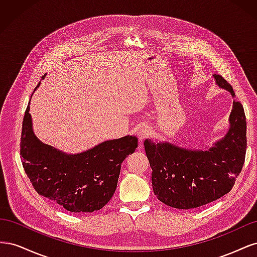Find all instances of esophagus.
I'll use <instances>...</instances> for the list:
<instances>
[{
  "label": "esophagus",
  "mask_w": 257,
  "mask_h": 257,
  "mask_svg": "<svg viewBox=\"0 0 257 257\" xmlns=\"http://www.w3.org/2000/svg\"><path fill=\"white\" fill-rule=\"evenodd\" d=\"M150 133H151V130L149 128V126H147V125L141 126V127H139V128L137 130V132H136V134H137V136H138V139H139V141H141V142L145 141V139L150 135Z\"/></svg>",
  "instance_id": "obj_1"
}]
</instances>
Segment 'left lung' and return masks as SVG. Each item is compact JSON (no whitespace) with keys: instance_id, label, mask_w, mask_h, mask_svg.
Masks as SVG:
<instances>
[{"instance_id":"8db88e82","label":"left lung","mask_w":257,"mask_h":257,"mask_svg":"<svg viewBox=\"0 0 257 257\" xmlns=\"http://www.w3.org/2000/svg\"><path fill=\"white\" fill-rule=\"evenodd\" d=\"M215 83L235 92L221 75ZM226 135L206 150H191L167 142L146 139L144 146L152 168V188L158 199L177 209L207 205L227 194L242 169L246 151V121L236 99L229 114Z\"/></svg>"}]
</instances>
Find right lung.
Returning a JSON list of instances; mask_svg holds the SVG:
<instances>
[{"instance_id":"add662e5","label":"right lung","mask_w":257,"mask_h":257,"mask_svg":"<svg viewBox=\"0 0 257 257\" xmlns=\"http://www.w3.org/2000/svg\"><path fill=\"white\" fill-rule=\"evenodd\" d=\"M29 111L30 106L23 116L20 155L35 191L71 212L102 209L112 197L122 162L134 153L138 139L127 135L103 142L81 153L68 154L35 136Z\"/></svg>"}]
</instances>
